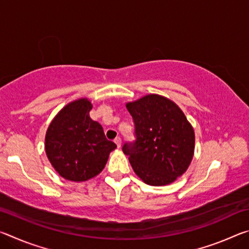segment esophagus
I'll return each instance as SVG.
<instances>
[{
    "instance_id": "obj_1",
    "label": "esophagus",
    "mask_w": 249,
    "mask_h": 249,
    "mask_svg": "<svg viewBox=\"0 0 249 249\" xmlns=\"http://www.w3.org/2000/svg\"><path fill=\"white\" fill-rule=\"evenodd\" d=\"M114 142H115V144H116L117 148H120L121 145H122V141H121V138H120V137H116L115 140H114Z\"/></svg>"
}]
</instances>
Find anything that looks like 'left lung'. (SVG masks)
<instances>
[{
	"label": "left lung",
	"mask_w": 249,
	"mask_h": 249,
	"mask_svg": "<svg viewBox=\"0 0 249 249\" xmlns=\"http://www.w3.org/2000/svg\"><path fill=\"white\" fill-rule=\"evenodd\" d=\"M136 141L123 146L140 178L149 185H167L182 176L195 154V130L174 101L147 94L126 103Z\"/></svg>",
	"instance_id": "left-lung-1"
}]
</instances>
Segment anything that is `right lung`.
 I'll list each match as a JSON object with an SVG mask.
<instances>
[{
  "label": "right lung",
  "instance_id": "1",
  "mask_svg": "<svg viewBox=\"0 0 249 249\" xmlns=\"http://www.w3.org/2000/svg\"><path fill=\"white\" fill-rule=\"evenodd\" d=\"M92 103L81 98L62 107L49 124L45 137L47 158L62 178L82 182L98 176L116 145L90 117Z\"/></svg>",
  "mask_w": 249,
  "mask_h": 249
}]
</instances>
